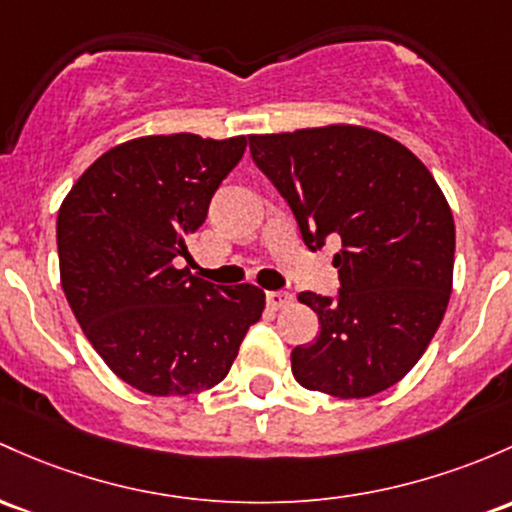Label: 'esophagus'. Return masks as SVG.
<instances>
[{
    "mask_svg": "<svg viewBox=\"0 0 512 512\" xmlns=\"http://www.w3.org/2000/svg\"><path fill=\"white\" fill-rule=\"evenodd\" d=\"M291 301H294V299H291L289 291H267V306L274 308V311H279V308H286Z\"/></svg>",
    "mask_w": 512,
    "mask_h": 512,
    "instance_id": "esophagus-1",
    "label": "esophagus"
}]
</instances>
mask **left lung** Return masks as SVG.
I'll return each instance as SVG.
<instances>
[{
  "mask_svg": "<svg viewBox=\"0 0 512 512\" xmlns=\"http://www.w3.org/2000/svg\"><path fill=\"white\" fill-rule=\"evenodd\" d=\"M318 252L335 238V296L301 291L318 338L291 352L303 389L367 398L415 367L440 328L452 291L454 221L428 167L384 133L359 126L250 136Z\"/></svg>",
  "mask_w": 512,
  "mask_h": 512,
  "instance_id": "obj_1",
  "label": "left lung"
}]
</instances>
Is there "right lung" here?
Wrapping results in <instances>:
<instances>
[{"instance_id":"obj_1","label":"right lung","mask_w":512,"mask_h":512,"mask_svg":"<svg viewBox=\"0 0 512 512\" xmlns=\"http://www.w3.org/2000/svg\"><path fill=\"white\" fill-rule=\"evenodd\" d=\"M245 136H148L116 145L77 179L58 213L63 291L94 350L150 396L226 379L265 308L252 284L218 286L177 269Z\"/></svg>"}]
</instances>
